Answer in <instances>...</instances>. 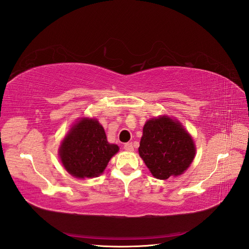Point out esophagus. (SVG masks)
<instances>
[{
	"label": "esophagus",
	"instance_id": "1",
	"mask_svg": "<svg viewBox=\"0 0 249 249\" xmlns=\"http://www.w3.org/2000/svg\"><path fill=\"white\" fill-rule=\"evenodd\" d=\"M124 149H125L126 151H128V152L133 151V145H132V143H126V144H124Z\"/></svg>",
	"mask_w": 249,
	"mask_h": 249
}]
</instances>
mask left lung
Returning a JSON list of instances; mask_svg holds the SVG:
<instances>
[{
  "label": "left lung",
  "instance_id": "left-lung-1",
  "mask_svg": "<svg viewBox=\"0 0 249 249\" xmlns=\"http://www.w3.org/2000/svg\"><path fill=\"white\" fill-rule=\"evenodd\" d=\"M195 153L193 139L177 120L160 116L145 123L139 154L155 178L164 180L182 174Z\"/></svg>",
  "mask_w": 249,
  "mask_h": 249
}]
</instances>
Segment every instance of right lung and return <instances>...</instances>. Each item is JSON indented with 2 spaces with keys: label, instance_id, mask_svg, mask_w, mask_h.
I'll list each match as a JSON object with an SVG mask.
<instances>
[{
  "label": "right lung",
  "instance_id": "1",
  "mask_svg": "<svg viewBox=\"0 0 249 249\" xmlns=\"http://www.w3.org/2000/svg\"><path fill=\"white\" fill-rule=\"evenodd\" d=\"M118 151V145L108 143L97 119L82 118L62 140L58 153L61 164L71 175L91 178L103 173Z\"/></svg>",
  "mask_w": 249,
  "mask_h": 249
}]
</instances>
